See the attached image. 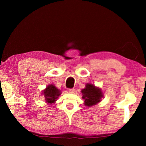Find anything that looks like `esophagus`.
Returning a JSON list of instances; mask_svg holds the SVG:
<instances>
[{"mask_svg":"<svg viewBox=\"0 0 146 146\" xmlns=\"http://www.w3.org/2000/svg\"><path fill=\"white\" fill-rule=\"evenodd\" d=\"M68 92L70 93H74V92H75V90H74V89H70V90H68Z\"/></svg>","mask_w":146,"mask_h":146,"instance_id":"obj_1","label":"esophagus"}]
</instances>
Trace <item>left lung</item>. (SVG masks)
Returning <instances> with one entry per match:
<instances>
[{"label":"left lung","instance_id":"left-lung-1","mask_svg":"<svg viewBox=\"0 0 146 146\" xmlns=\"http://www.w3.org/2000/svg\"><path fill=\"white\" fill-rule=\"evenodd\" d=\"M81 92L82 93V98L84 100V104L88 107H91L100 102L104 97L100 88L89 83L86 84V88Z\"/></svg>","mask_w":146,"mask_h":146}]
</instances>
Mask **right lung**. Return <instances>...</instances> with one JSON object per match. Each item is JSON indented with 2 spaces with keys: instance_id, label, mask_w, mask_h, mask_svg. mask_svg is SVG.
Returning a JSON list of instances; mask_svg holds the SVG:
<instances>
[{
  "instance_id": "add662e5",
  "label": "right lung",
  "mask_w": 146,
  "mask_h": 146,
  "mask_svg": "<svg viewBox=\"0 0 146 146\" xmlns=\"http://www.w3.org/2000/svg\"><path fill=\"white\" fill-rule=\"evenodd\" d=\"M60 91L53 84L48 86L45 90L42 91L46 102L49 104L55 103L58 97L60 95Z\"/></svg>"
}]
</instances>
